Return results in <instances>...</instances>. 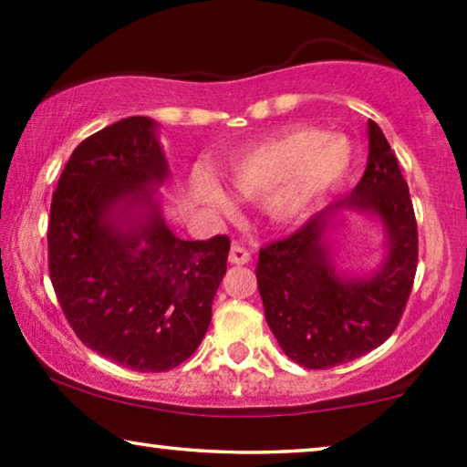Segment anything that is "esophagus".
Wrapping results in <instances>:
<instances>
[{
  "label": "esophagus",
  "mask_w": 467,
  "mask_h": 467,
  "mask_svg": "<svg viewBox=\"0 0 467 467\" xmlns=\"http://www.w3.org/2000/svg\"><path fill=\"white\" fill-rule=\"evenodd\" d=\"M248 261H251V253H248L244 246L232 244V251H229V264L244 265V264H248Z\"/></svg>",
  "instance_id": "1"
}]
</instances>
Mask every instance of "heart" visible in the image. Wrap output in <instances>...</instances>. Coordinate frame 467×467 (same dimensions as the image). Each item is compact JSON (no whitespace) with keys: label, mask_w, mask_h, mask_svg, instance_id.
Wrapping results in <instances>:
<instances>
[{"label":"heart","mask_w":467,"mask_h":467,"mask_svg":"<svg viewBox=\"0 0 467 467\" xmlns=\"http://www.w3.org/2000/svg\"><path fill=\"white\" fill-rule=\"evenodd\" d=\"M348 142L312 127L272 133L253 144L227 171L234 191L248 200L264 197V213L276 225H289L327 197L350 170ZM197 202L213 213L229 214L232 202L219 184L197 178Z\"/></svg>","instance_id":"1"}]
</instances>
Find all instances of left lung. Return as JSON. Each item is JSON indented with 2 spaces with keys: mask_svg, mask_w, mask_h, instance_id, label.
<instances>
[{
  "mask_svg": "<svg viewBox=\"0 0 467 467\" xmlns=\"http://www.w3.org/2000/svg\"><path fill=\"white\" fill-rule=\"evenodd\" d=\"M368 165L347 200L310 216L297 232L259 251L257 285L265 321L291 361L327 369L380 347L398 327L419 261V232L408 182L385 133L368 120ZM342 207L366 209L386 225L389 254L369 279H342L324 235Z\"/></svg>",
  "mask_w": 467,
  "mask_h": 467,
  "instance_id": "1",
  "label": "left lung"
}]
</instances>
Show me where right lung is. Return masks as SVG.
I'll return each mask as SVG.
<instances>
[{
    "instance_id": "obj_1",
    "label": "right lung",
    "mask_w": 467,
    "mask_h": 467,
    "mask_svg": "<svg viewBox=\"0 0 467 467\" xmlns=\"http://www.w3.org/2000/svg\"><path fill=\"white\" fill-rule=\"evenodd\" d=\"M155 127L130 117L82 140L48 219L63 315L82 344L133 372H168L195 353L229 254L227 235L189 242L165 225L149 189L170 174Z\"/></svg>"
}]
</instances>
